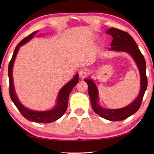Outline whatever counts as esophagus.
Here are the masks:
<instances>
[{
	"mask_svg": "<svg viewBox=\"0 0 154 154\" xmlns=\"http://www.w3.org/2000/svg\"><path fill=\"white\" fill-rule=\"evenodd\" d=\"M88 73H89V71H88L87 69H86V68H84V67L81 68L79 70V75L80 77L83 78L85 77H86L88 75Z\"/></svg>",
	"mask_w": 154,
	"mask_h": 154,
	"instance_id": "obj_1",
	"label": "esophagus"
}]
</instances>
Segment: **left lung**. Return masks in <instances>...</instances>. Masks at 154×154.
<instances>
[{
  "label": "left lung",
  "instance_id": "8db88e82",
  "mask_svg": "<svg viewBox=\"0 0 154 154\" xmlns=\"http://www.w3.org/2000/svg\"><path fill=\"white\" fill-rule=\"evenodd\" d=\"M106 34L112 35L113 40L111 43L110 50L126 51L132 55L138 65L140 79H141V89L138 97L135 100L126 107L120 109H104L98 104V90L91 79H85L88 85V91L90 97L91 106L94 112L101 117L110 121H119L126 119L138 110L143 100V95L148 86L146 69V64L144 57L139 50L138 45L128 32L117 28H110L107 30Z\"/></svg>",
  "mask_w": 154,
  "mask_h": 154
}]
</instances>
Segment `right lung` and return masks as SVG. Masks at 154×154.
Returning <instances> with one entry per match:
<instances>
[{
    "instance_id": "add662e5",
    "label": "right lung",
    "mask_w": 154,
    "mask_h": 154,
    "mask_svg": "<svg viewBox=\"0 0 154 154\" xmlns=\"http://www.w3.org/2000/svg\"><path fill=\"white\" fill-rule=\"evenodd\" d=\"M38 31H35L32 32L27 37L23 39L20 43L16 45L15 50L13 53L11 60L10 61L8 69V73L9 77V94L11 99L14 103L15 106L17 108L20 112L22 114V115L27 120L32 121V122H39V123H50L60 119V117L63 115L65 112L68 105V99L69 94L71 92L73 88L79 82V75L77 74L75 75L73 79L70 81L67 84L65 85L64 87L61 88L60 93H59L57 97V104L55 105L54 109L48 111H34L26 109L20 103L18 100L17 97H16L14 85H13V79H12V67L13 64L15 60V58L17 54L19 48L21 45H24L29 40L33 38L34 35H35Z\"/></svg>"
}]
</instances>
